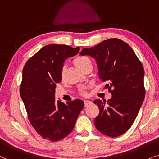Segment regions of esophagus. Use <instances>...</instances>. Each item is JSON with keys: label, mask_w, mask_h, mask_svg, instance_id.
Here are the masks:
<instances>
[{"label": "esophagus", "mask_w": 159, "mask_h": 159, "mask_svg": "<svg viewBox=\"0 0 159 159\" xmlns=\"http://www.w3.org/2000/svg\"><path fill=\"white\" fill-rule=\"evenodd\" d=\"M91 103H92V102L90 100H84V105H85V106H87V105H90Z\"/></svg>", "instance_id": "1"}]
</instances>
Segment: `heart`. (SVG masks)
<instances>
[{
    "label": "heart",
    "mask_w": 159,
    "mask_h": 159,
    "mask_svg": "<svg viewBox=\"0 0 159 159\" xmlns=\"http://www.w3.org/2000/svg\"><path fill=\"white\" fill-rule=\"evenodd\" d=\"M73 63L78 69L82 70H83L86 66H87L88 65L92 64V62H91L90 59L88 58L87 57L80 56L76 57L75 60H73ZM82 93H83V94H85V92L83 91Z\"/></svg>",
    "instance_id": "1"
}]
</instances>
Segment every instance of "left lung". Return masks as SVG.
Instances as JSON below:
<instances>
[{"label":"left lung","mask_w":159,"mask_h":159,"mask_svg":"<svg viewBox=\"0 0 159 159\" xmlns=\"http://www.w3.org/2000/svg\"><path fill=\"white\" fill-rule=\"evenodd\" d=\"M81 55L97 61L98 75L106 84L112 97L106 102L94 101L99 109L94 125L102 134L118 137L134 123L145 99L144 68L129 45L118 39L102 41L92 48H84Z\"/></svg>","instance_id":"1"}]
</instances>
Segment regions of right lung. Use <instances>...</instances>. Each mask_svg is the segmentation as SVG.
<instances>
[{
	"instance_id": "right-lung-1",
	"label": "right lung",
	"mask_w": 159,
	"mask_h": 159,
	"mask_svg": "<svg viewBox=\"0 0 159 159\" xmlns=\"http://www.w3.org/2000/svg\"><path fill=\"white\" fill-rule=\"evenodd\" d=\"M79 50L67 45H46L23 68L21 98L31 125L47 140L56 142L67 136L84 106L81 99L64 103L54 98L56 84L62 81L63 63Z\"/></svg>"
}]
</instances>
